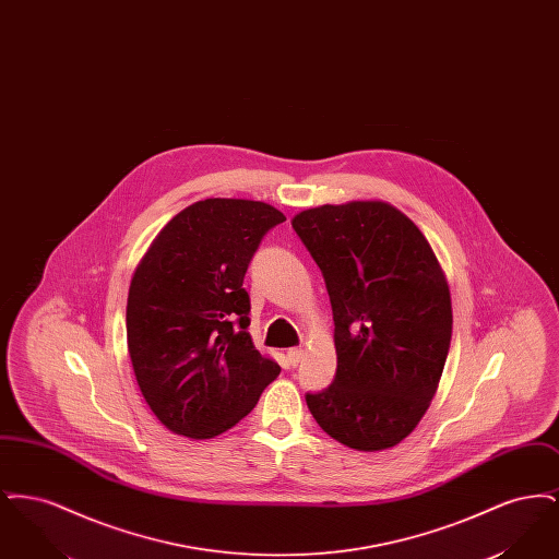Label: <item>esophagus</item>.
<instances>
[{
    "label": "esophagus",
    "instance_id": "1",
    "mask_svg": "<svg viewBox=\"0 0 559 559\" xmlns=\"http://www.w3.org/2000/svg\"><path fill=\"white\" fill-rule=\"evenodd\" d=\"M287 358H289V365H292V367H297V365L301 362V358H304V349H301V347H292V349L287 352Z\"/></svg>",
    "mask_w": 559,
    "mask_h": 559
}]
</instances>
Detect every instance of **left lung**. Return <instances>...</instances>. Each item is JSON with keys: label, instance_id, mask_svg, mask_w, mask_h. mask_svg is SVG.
Segmentation results:
<instances>
[{"label": "left lung", "instance_id": "obj_1", "mask_svg": "<svg viewBox=\"0 0 559 559\" xmlns=\"http://www.w3.org/2000/svg\"><path fill=\"white\" fill-rule=\"evenodd\" d=\"M292 224L319 264L335 322V379L306 394L308 408L349 449H392L421 421L444 371V272L424 233L383 201L320 205Z\"/></svg>", "mask_w": 559, "mask_h": 559}]
</instances>
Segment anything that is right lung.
Instances as JSON below:
<instances>
[{
    "label": "right lung",
    "mask_w": 559,
    "mask_h": 559,
    "mask_svg": "<svg viewBox=\"0 0 559 559\" xmlns=\"http://www.w3.org/2000/svg\"><path fill=\"white\" fill-rule=\"evenodd\" d=\"M285 215L262 201L205 199L171 217L133 272L128 352L163 426L207 440L253 411L281 367L247 331L242 278Z\"/></svg>",
    "instance_id": "right-lung-1"
}]
</instances>
